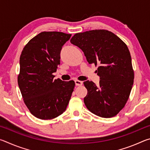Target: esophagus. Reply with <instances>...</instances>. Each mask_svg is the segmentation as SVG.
Listing matches in <instances>:
<instances>
[{"mask_svg":"<svg viewBox=\"0 0 150 150\" xmlns=\"http://www.w3.org/2000/svg\"><path fill=\"white\" fill-rule=\"evenodd\" d=\"M75 85L76 86H81L83 85V82L81 81H79V80H75Z\"/></svg>","mask_w":150,"mask_h":150,"instance_id":"34e87169","label":"esophagus"}]
</instances>
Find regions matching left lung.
<instances>
[{
	"label": "left lung",
	"mask_w": 150,
	"mask_h": 150,
	"mask_svg": "<svg viewBox=\"0 0 150 150\" xmlns=\"http://www.w3.org/2000/svg\"><path fill=\"white\" fill-rule=\"evenodd\" d=\"M70 42L82 50L89 64L98 66V86L89 81L83 83L87 89L84 98L87 109L103 118L117 115L128 101L134 83L131 55L126 44L106 30L77 33Z\"/></svg>",
	"instance_id": "1"
}]
</instances>
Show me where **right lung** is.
Masks as SVG:
<instances>
[{
  "mask_svg": "<svg viewBox=\"0 0 150 150\" xmlns=\"http://www.w3.org/2000/svg\"><path fill=\"white\" fill-rule=\"evenodd\" d=\"M71 34L42 32L25 45L20 57L18 84L25 105L32 115L50 120L65 112L75 83L54 79L60 63L62 46Z\"/></svg>",
  "mask_w": 150,
  "mask_h": 150,
  "instance_id": "obj_1",
  "label": "right lung"
}]
</instances>
